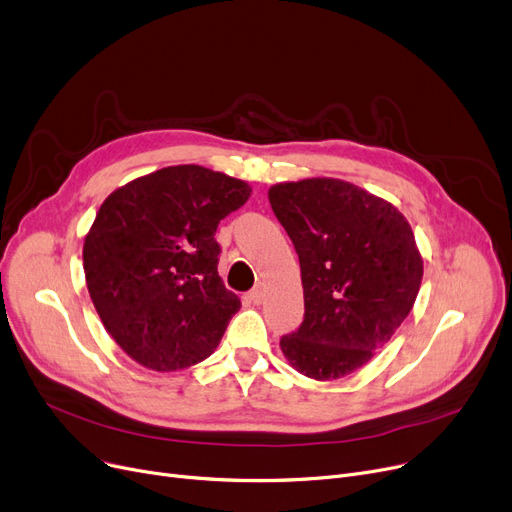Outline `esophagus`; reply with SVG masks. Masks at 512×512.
<instances>
[{"label": "esophagus", "instance_id": "1", "mask_svg": "<svg viewBox=\"0 0 512 512\" xmlns=\"http://www.w3.org/2000/svg\"><path fill=\"white\" fill-rule=\"evenodd\" d=\"M249 299L253 301V305H259L263 301V288L261 286H255L251 292H249Z\"/></svg>", "mask_w": 512, "mask_h": 512}]
</instances>
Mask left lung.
Wrapping results in <instances>:
<instances>
[{
    "instance_id": "1",
    "label": "left lung",
    "mask_w": 512,
    "mask_h": 512,
    "mask_svg": "<svg viewBox=\"0 0 512 512\" xmlns=\"http://www.w3.org/2000/svg\"><path fill=\"white\" fill-rule=\"evenodd\" d=\"M272 209L301 263L305 319L280 348L299 373L340 380L411 313L423 278L415 234L390 201L338 178L280 182Z\"/></svg>"
}]
</instances>
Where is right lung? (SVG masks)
Masks as SVG:
<instances>
[{
    "label": "right lung",
    "mask_w": 512,
    "mask_h": 512,
    "mask_svg": "<svg viewBox=\"0 0 512 512\" xmlns=\"http://www.w3.org/2000/svg\"><path fill=\"white\" fill-rule=\"evenodd\" d=\"M249 197L245 180L186 164L134 178L101 203L85 236V278L130 359L166 373L218 348L240 299L218 274L215 230Z\"/></svg>",
    "instance_id": "add662e5"
}]
</instances>
